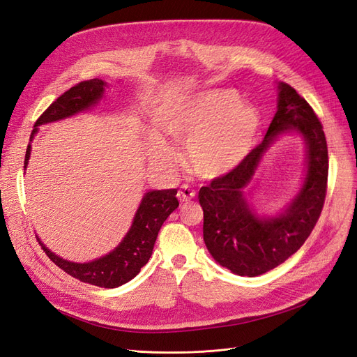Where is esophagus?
I'll list each match as a JSON object with an SVG mask.
<instances>
[{
	"mask_svg": "<svg viewBox=\"0 0 357 357\" xmlns=\"http://www.w3.org/2000/svg\"><path fill=\"white\" fill-rule=\"evenodd\" d=\"M177 196H178L180 202H188V201H190V199L195 198L196 192H195L190 186H188V184H183V186L178 189Z\"/></svg>",
	"mask_w": 357,
	"mask_h": 357,
	"instance_id": "esophagus-1",
	"label": "esophagus"
}]
</instances>
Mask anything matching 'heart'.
I'll return each instance as SVG.
<instances>
[{
	"label": "heart",
	"mask_w": 357,
	"mask_h": 357,
	"mask_svg": "<svg viewBox=\"0 0 357 357\" xmlns=\"http://www.w3.org/2000/svg\"><path fill=\"white\" fill-rule=\"evenodd\" d=\"M162 128L186 143V159L196 176L215 178L231 171L248 155L260 130L257 110L239 102L230 90L206 91L171 107ZM152 156L158 164L174 162L176 152L164 139L153 137Z\"/></svg>",
	"instance_id": "obj_1"
}]
</instances>
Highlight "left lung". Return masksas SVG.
I'll return each mask as SVG.
<instances>
[{"label":"left lung","instance_id":"1","mask_svg":"<svg viewBox=\"0 0 357 357\" xmlns=\"http://www.w3.org/2000/svg\"><path fill=\"white\" fill-rule=\"evenodd\" d=\"M278 112L263 143L227 174L199 190L204 241L214 260L239 276H258L297 252L310 236L325 204L328 146L324 127L312 106L291 85L279 82ZM296 130L307 147V174L301 193L276 218H257L243 196L257 162L276 135Z\"/></svg>","mask_w":357,"mask_h":357}]
</instances>
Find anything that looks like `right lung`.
I'll list each match as a JSON object with an SVG mask.
<instances>
[{
	"label": "right lung",
	"mask_w": 357,
	"mask_h": 357,
	"mask_svg": "<svg viewBox=\"0 0 357 357\" xmlns=\"http://www.w3.org/2000/svg\"><path fill=\"white\" fill-rule=\"evenodd\" d=\"M105 82L99 78L82 81L72 89L65 91L48 106L43 115L36 119L32 136L38 131V126L47 124L75 115L82 110L90 109L102 99L105 91ZM31 155V144L24 155V168L28 165ZM177 189L151 190L143 196V201L134 217L132 226L128 230L118 247L107 255L90 263H72L63 260L44 247V243L36 238L44 252L50 260L61 270L73 278L79 279L85 284H91L102 288H116L127 284L128 280L136 278L140 268L149 261L153 251V245L158 231L164 225L168 215L178 206L176 198Z\"/></svg>",
	"instance_id": "add662e5"
}]
</instances>
